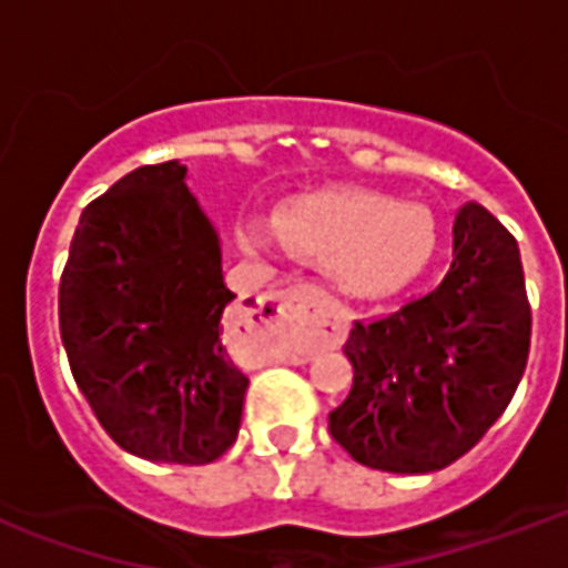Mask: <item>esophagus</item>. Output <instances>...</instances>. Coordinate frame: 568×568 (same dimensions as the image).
Returning <instances> with one entry per match:
<instances>
[{
    "instance_id": "1",
    "label": "esophagus",
    "mask_w": 568,
    "mask_h": 568,
    "mask_svg": "<svg viewBox=\"0 0 568 568\" xmlns=\"http://www.w3.org/2000/svg\"><path fill=\"white\" fill-rule=\"evenodd\" d=\"M316 288H310L307 283H297L285 292L276 295H264L258 304V320L264 325H280L285 332H307L313 325V313H316Z\"/></svg>"
}]
</instances>
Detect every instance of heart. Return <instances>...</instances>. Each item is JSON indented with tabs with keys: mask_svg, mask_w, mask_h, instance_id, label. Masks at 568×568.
Here are the masks:
<instances>
[{
	"mask_svg": "<svg viewBox=\"0 0 568 568\" xmlns=\"http://www.w3.org/2000/svg\"><path fill=\"white\" fill-rule=\"evenodd\" d=\"M288 248L332 258L334 276L349 295L383 297L414 283L435 252V224L426 210L402 206L374 191H325L297 197L273 215ZM248 248L273 243L267 224L240 222Z\"/></svg>",
	"mask_w": 568,
	"mask_h": 568,
	"instance_id": "obj_1",
	"label": "heart"
}]
</instances>
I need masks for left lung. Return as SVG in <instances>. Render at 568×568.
Segmentation results:
<instances>
[{"instance_id":"1","label":"left lung","mask_w":568,"mask_h":568,"mask_svg":"<svg viewBox=\"0 0 568 568\" xmlns=\"http://www.w3.org/2000/svg\"><path fill=\"white\" fill-rule=\"evenodd\" d=\"M532 334L517 240L484 206L453 224V264L393 313L356 322L353 389L328 432L356 463L426 475L456 463L501 417Z\"/></svg>"}]
</instances>
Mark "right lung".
<instances>
[{"label":"right lung","mask_w":568,"mask_h":568,"mask_svg":"<svg viewBox=\"0 0 568 568\" xmlns=\"http://www.w3.org/2000/svg\"><path fill=\"white\" fill-rule=\"evenodd\" d=\"M185 173L140 166L88 203L60 276V337L118 447L206 465L236 440L248 381L222 341L236 295Z\"/></svg>","instance_id":"obj_1"}]
</instances>
